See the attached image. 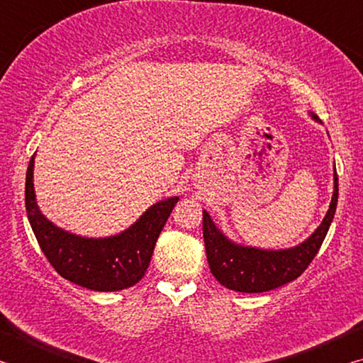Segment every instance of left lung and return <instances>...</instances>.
<instances>
[{
	"label": "left lung",
	"instance_id": "1",
	"mask_svg": "<svg viewBox=\"0 0 363 363\" xmlns=\"http://www.w3.org/2000/svg\"><path fill=\"white\" fill-rule=\"evenodd\" d=\"M318 120L317 116H314ZM337 205V174L335 192L322 224L304 243L288 250H259L230 242L203 211V238L211 274L220 285L240 293H264L298 279L314 259L327 237Z\"/></svg>",
	"mask_w": 363,
	"mask_h": 363
}]
</instances>
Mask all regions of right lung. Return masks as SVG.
<instances>
[{
	"label": "right lung",
	"mask_w": 363,
	"mask_h": 363,
	"mask_svg": "<svg viewBox=\"0 0 363 363\" xmlns=\"http://www.w3.org/2000/svg\"><path fill=\"white\" fill-rule=\"evenodd\" d=\"M33 163L26 177V208L40 248L60 277L94 291H120L136 285L149 267L157 238L177 203V196L150 206L130 229L107 238L65 232L43 216L35 200Z\"/></svg>",
	"instance_id": "right-lung-1"
}]
</instances>
